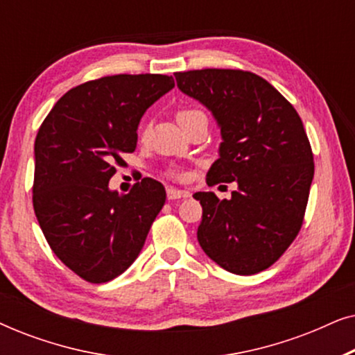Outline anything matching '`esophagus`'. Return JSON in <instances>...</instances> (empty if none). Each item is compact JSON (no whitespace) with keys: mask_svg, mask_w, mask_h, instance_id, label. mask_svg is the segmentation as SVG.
<instances>
[{"mask_svg":"<svg viewBox=\"0 0 355 355\" xmlns=\"http://www.w3.org/2000/svg\"><path fill=\"white\" fill-rule=\"evenodd\" d=\"M166 196H168V200H176V198L191 197V192L181 191V189H176V187H168L166 189Z\"/></svg>","mask_w":355,"mask_h":355,"instance_id":"34e87169","label":"esophagus"}]
</instances>
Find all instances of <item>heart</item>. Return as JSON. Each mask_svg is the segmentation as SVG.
Returning a JSON list of instances; mask_svg holds the SVG:
<instances>
[{"instance_id": "heart-1", "label": "heart", "mask_w": 355, "mask_h": 355, "mask_svg": "<svg viewBox=\"0 0 355 355\" xmlns=\"http://www.w3.org/2000/svg\"><path fill=\"white\" fill-rule=\"evenodd\" d=\"M203 116L205 114L196 108H181V110H178L176 119H178L179 125L184 128V125H187L189 123H192V121H196L198 118H203Z\"/></svg>"}]
</instances>
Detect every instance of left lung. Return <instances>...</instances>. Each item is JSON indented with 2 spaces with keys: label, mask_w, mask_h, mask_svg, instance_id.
Listing matches in <instances>:
<instances>
[{
  "label": "left lung",
  "mask_w": 355,
  "mask_h": 355,
  "mask_svg": "<svg viewBox=\"0 0 355 355\" xmlns=\"http://www.w3.org/2000/svg\"><path fill=\"white\" fill-rule=\"evenodd\" d=\"M179 90L210 111L221 130L207 184L236 182L231 198L193 193L203 208L197 239L234 275L275 263L302 226L313 155L294 106L260 76L237 69L176 72Z\"/></svg>",
  "instance_id": "left-lung-1"
}]
</instances>
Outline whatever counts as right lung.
Returning <instances> with one entry per match:
<instances>
[{
    "mask_svg": "<svg viewBox=\"0 0 355 355\" xmlns=\"http://www.w3.org/2000/svg\"><path fill=\"white\" fill-rule=\"evenodd\" d=\"M174 87L171 76L119 74L85 82L58 100L38 129L33 210L51 250L89 283H106L137 259L166 200L145 178L129 193L108 182L137 147L145 111Z\"/></svg>",
    "mask_w": 355,
    "mask_h": 355,
    "instance_id": "right-lung-1",
    "label": "right lung"
}]
</instances>
